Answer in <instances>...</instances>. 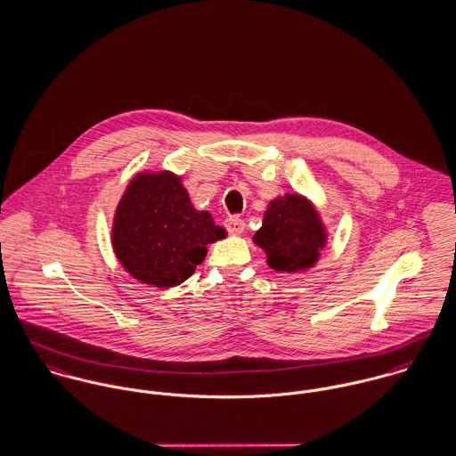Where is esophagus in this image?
<instances>
[{"label":"esophagus","mask_w":456,"mask_h":456,"mask_svg":"<svg viewBox=\"0 0 456 456\" xmlns=\"http://www.w3.org/2000/svg\"><path fill=\"white\" fill-rule=\"evenodd\" d=\"M224 226L226 230L232 233V235H240L244 230H246V223L244 219H240L239 216H232L224 221Z\"/></svg>","instance_id":"1"}]
</instances>
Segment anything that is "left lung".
I'll use <instances>...</instances> for the list:
<instances>
[{"instance_id": "obj_1", "label": "left lung", "mask_w": 456, "mask_h": 456, "mask_svg": "<svg viewBox=\"0 0 456 456\" xmlns=\"http://www.w3.org/2000/svg\"><path fill=\"white\" fill-rule=\"evenodd\" d=\"M253 240L266 253L270 268L293 273L320 260L326 246V230L311 200L288 193L268 203Z\"/></svg>"}]
</instances>
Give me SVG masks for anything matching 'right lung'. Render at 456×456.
I'll use <instances>...</instances> for the list:
<instances>
[{
    "mask_svg": "<svg viewBox=\"0 0 456 456\" xmlns=\"http://www.w3.org/2000/svg\"><path fill=\"white\" fill-rule=\"evenodd\" d=\"M226 237L207 210H196L181 177L142 172L131 179L121 198L112 248L136 281L172 288L195 273L207 256V246Z\"/></svg>",
    "mask_w": 456,
    "mask_h": 456,
    "instance_id": "obj_1",
    "label": "right lung"
}]
</instances>
